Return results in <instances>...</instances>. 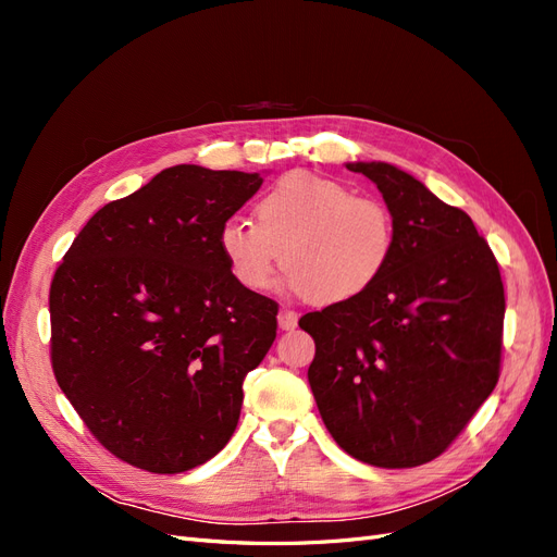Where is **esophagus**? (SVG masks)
I'll use <instances>...</instances> for the list:
<instances>
[{
	"instance_id": "obj_1",
	"label": "esophagus",
	"mask_w": 557,
	"mask_h": 557,
	"mask_svg": "<svg viewBox=\"0 0 557 557\" xmlns=\"http://www.w3.org/2000/svg\"><path fill=\"white\" fill-rule=\"evenodd\" d=\"M278 327L281 330H295L297 327V313L295 311H290V309H281L278 311Z\"/></svg>"
}]
</instances>
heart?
<instances>
[{
    "label": "heart",
    "instance_id": "heart-1",
    "mask_svg": "<svg viewBox=\"0 0 557 557\" xmlns=\"http://www.w3.org/2000/svg\"><path fill=\"white\" fill-rule=\"evenodd\" d=\"M218 246L248 290L272 288L285 264L295 288L315 305H342L383 276L397 225L385 201L352 195L327 176L293 172L258 199L256 223L225 221Z\"/></svg>",
    "mask_w": 557,
    "mask_h": 557
}]
</instances>
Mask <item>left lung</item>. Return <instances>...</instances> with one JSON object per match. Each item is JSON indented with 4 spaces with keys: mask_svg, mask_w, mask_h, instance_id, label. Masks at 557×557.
Listing matches in <instances>:
<instances>
[{
    "mask_svg": "<svg viewBox=\"0 0 557 557\" xmlns=\"http://www.w3.org/2000/svg\"><path fill=\"white\" fill-rule=\"evenodd\" d=\"M376 183L397 248L367 293L299 318L320 418L352 458L418 467L442 455L499 379L504 285L471 218L387 162H346Z\"/></svg>",
    "mask_w": 557,
    "mask_h": 557,
    "instance_id": "obj_1",
    "label": "left lung"
}]
</instances>
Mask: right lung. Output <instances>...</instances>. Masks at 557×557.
<instances>
[{"label":"right lung","instance_id":"add662e5","mask_svg":"<svg viewBox=\"0 0 557 557\" xmlns=\"http://www.w3.org/2000/svg\"><path fill=\"white\" fill-rule=\"evenodd\" d=\"M262 181L170 166L99 209L58 267L53 372L115 458L181 474L237 430L244 379L276 339L278 305L234 278L218 232Z\"/></svg>","mask_w":557,"mask_h":557}]
</instances>
